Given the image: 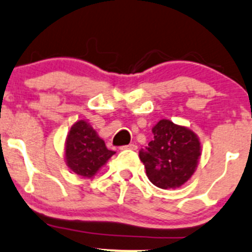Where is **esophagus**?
<instances>
[{"label": "esophagus", "mask_w": 252, "mask_h": 252, "mask_svg": "<svg viewBox=\"0 0 252 252\" xmlns=\"http://www.w3.org/2000/svg\"><path fill=\"white\" fill-rule=\"evenodd\" d=\"M137 148H138V147H137V144L131 143V144H128V146H123L120 149H121V151H126V149H131V151H137Z\"/></svg>", "instance_id": "34e87169"}]
</instances>
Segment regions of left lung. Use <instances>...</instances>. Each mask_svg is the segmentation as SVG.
<instances>
[{
    "instance_id": "obj_1",
    "label": "left lung",
    "mask_w": 252,
    "mask_h": 252,
    "mask_svg": "<svg viewBox=\"0 0 252 252\" xmlns=\"http://www.w3.org/2000/svg\"><path fill=\"white\" fill-rule=\"evenodd\" d=\"M153 141L139 151L148 179L159 189L181 188L197 168L202 153L200 138L186 126L159 120L152 128Z\"/></svg>"
}]
</instances>
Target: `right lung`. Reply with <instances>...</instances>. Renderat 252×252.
I'll list each match as a JSON object with an SVG mask.
<instances>
[{
  "mask_svg": "<svg viewBox=\"0 0 252 252\" xmlns=\"http://www.w3.org/2000/svg\"><path fill=\"white\" fill-rule=\"evenodd\" d=\"M115 152L106 148L105 142L87 120L72 125L64 141V161L82 178L92 179L108 163Z\"/></svg>",
  "mask_w": 252,
  "mask_h": 252,
  "instance_id": "obj_1",
  "label": "right lung"
}]
</instances>
